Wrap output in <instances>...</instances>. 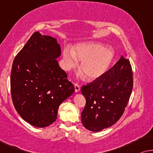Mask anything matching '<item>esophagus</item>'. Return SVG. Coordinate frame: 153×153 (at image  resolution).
<instances>
[{"label":"esophagus","mask_w":153,"mask_h":153,"mask_svg":"<svg viewBox=\"0 0 153 153\" xmlns=\"http://www.w3.org/2000/svg\"><path fill=\"white\" fill-rule=\"evenodd\" d=\"M74 87H75V92H76V93H78L79 90H80V87H79V86L77 85V84H75Z\"/></svg>","instance_id":"esophagus-1"}]
</instances>
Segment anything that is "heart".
I'll return each instance as SVG.
<instances>
[{
  "instance_id": "heart-1",
  "label": "heart",
  "mask_w": 153,
  "mask_h": 153,
  "mask_svg": "<svg viewBox=\"0 0 153 153\" xmlns=\"http://www.w3.org/2000/svg\"><path fill=\"white\" fill-rule=\"evenodd\" d=\"M115 51L98 42H85L75 45L74 50L64 49V67L66 71L76 68L82 62L79 70L89 80L102 77L110 67L115 58Z\"/></svg>"
}]
</instances>
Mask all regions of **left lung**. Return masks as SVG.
I'll return each mask as SVG.
<instances>
[{"instance_id":"8db88e82","label":"left lung","mask_w":153,"mask_h":153,"mask_svg":"<svg viewBox=\"0 0 153 153\" xmlns=\"http://www.w3.org/2000/svg\"><path fill=\"white\" fill-rule=\"evenodd\" d=\"M133 87L130 61L121 56L113 68L81 89L86 105L81 114L82 125L100 132L116 123L127 106Z\"/></svg>"}]
</instances>
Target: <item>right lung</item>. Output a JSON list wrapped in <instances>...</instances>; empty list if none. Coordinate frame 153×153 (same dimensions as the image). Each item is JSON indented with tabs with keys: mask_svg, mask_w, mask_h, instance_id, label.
Wrapping results in <instances>:
<instances>
[{
	"mask_svg": "<svg viewBox=\"0 0 153 153\" xmlns=\"http://www.w3.org/2000/svg\"><path fill=\"white\" fill-rule=\"evenodd\" d=\"M61 55L55 38L35 32L13 62V104L21 118L36 128L55 122L59 105L75 91L56 60Z\"/></svg>",
	"mask_w": 153,
	"mask_h": 153,
	"instance_id": "obj_1",
	"label": "right lung"
}]
</instances>
